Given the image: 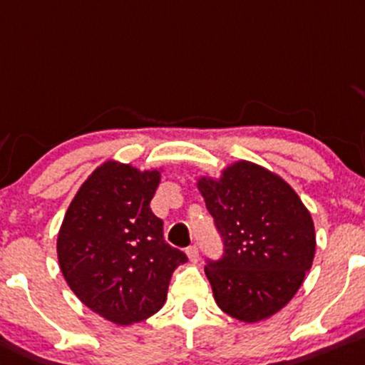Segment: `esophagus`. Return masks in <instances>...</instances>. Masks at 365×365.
<instances>
[{
	"label": "esophagus",
	"instance_id": "34e87169",
	"mask_svg": "<svg viewBox=\"0 0 365 365\" xmlns=\"http://www.w3.org/2000/svg\"><path fill=\"white\" fill-rule=\"evenodd\" d=\"M186 255L187 259H190V262H193V264H196V262L200 260V252H198V247H187L186 248Z\"/></svg>",
	"mask_w": 365,
	"mask_h": 365
}]
</instances>
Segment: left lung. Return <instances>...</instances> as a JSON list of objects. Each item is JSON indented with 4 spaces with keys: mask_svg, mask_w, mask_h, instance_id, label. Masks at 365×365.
<instances>
[{
    "mask_svg": "<svg viewBox=\"0 0 365 365\" xmlns=\"http://www.w3.org/2000/svg\"><path fill=\"white\" fill-rule=\"evenodd\" d=\"M196 186L224 241L222 259L205 265L217 305L250 324L272 317L312 267V215L284 179L253 162L231 163Z\"/></svg>",
    "mask_w": 365,
    "mask_h": 365,
    "instance_id": "8db88e82",
    "label": "left lung"
}]
</instances>
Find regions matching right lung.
Masks as SVG:
<instances>
[{
  "instance_id": "1",
  "label": "right lung",
  "mask_w": 365,
  "mask_h": 365,
  "mask_svg": "<svg viewBox=\"0 0 365 365\" xmlns=\"http://www.w3.org/2000/svg\"><path fill=\"white\" fill-rule=\"evenodd\" d=\"M160 170L108 160L93 170L65 212L56 240L65 281L86 307L128 326L157 314L172 272L187 262L163 240L151 212Z\"/></svg>"
}]
</instances>
